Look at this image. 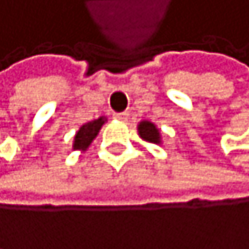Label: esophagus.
<instances>
[{
  "label": "esophagus",
  "instance_id": "34e87169",
  "mask_svg": "<svg viewBox=\"0 0 249 249\" xmlns=\"http://www.w3.org/2000/svg\"><path fill=\"white\" fill-rule=\"evenodd\" d=\"M128 112H117V114H114V119L119 121V122H127L128 121Z\"/></svg>",
  "mask_w": 249,
  "mask_h": 249
}]
</instances>
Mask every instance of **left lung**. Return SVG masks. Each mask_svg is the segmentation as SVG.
<instances>
[{
  "mask_svg": "<svg viewBox=\"0 0 249 249\" xmlns=\"http://www.w3.org/2000/svg\"><path fill=\"white\" fill-rule=\"evenodd\" d=\"M140 138L146 141V143L152 144H162V133L160 128H157V125L151 121H141L137 125Z\"/></svg>",
  "mask_w": 249,
  "mask_h": 249,
  "instance_id": "1",
  "label": "left lung"
}]
</instances>
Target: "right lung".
I'll return each mask as SVG.
<instances>
[{"label": "right lung", "mask_w": 249, "mask_h": 249, "mask_svg": "<svg viewBox=\"0 0 249 249\" xmlns=\"http://www.w3.org/2000/svg\"><path fill=\"white\" fill-rule=\"evenodd\" d=\"M108 121L106 116H100L98 119H93L87 124H82L79 130L74 135L73 140V151H87L89 146L92 144V141L97 138V135L100 133V130L105 125V122Z\"/></svg>", "instance_id": "1"}]
</instances>
